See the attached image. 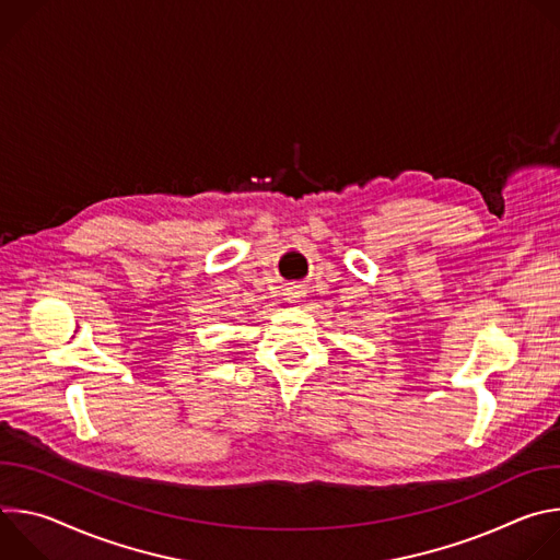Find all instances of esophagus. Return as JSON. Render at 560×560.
Wrapping results in <instances>:
<instances>
[{"label":"esophagus","mask_w":560,"mask_h":560,"mask_svg":"<svg viewBox=\"0 0 560 560\" xmlns=\"http://www.w3.org/2000/svg\"><path fill=\"white\" fill-rule=\"evenodd\" d=\"M285 296H288V301H299L301 296H305V290L301 285H292V288H288Z\"/></svg>","instance_id":"34e87169"}]
</instances>
